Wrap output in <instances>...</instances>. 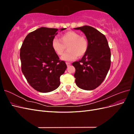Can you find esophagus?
Returning a JSON list of instances; mask_svg holds the SVG:
<instances>
[{"label": "esophagus", "instance_id": "1", "mask_svg": "<svg viewBox=\"0 0 134 134\" xmlns=\"http://www.w3.org/2000/svg\"><path fill=\"white\" fill-rule=\"evenodd\" d=\"M66 65H67V66H69L70 65H71V63H69V62H66Z\"/></svg>", "mask_w": 134, "mask_h": 134}]
</instances>
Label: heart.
Returning a JSON list of instances; mask_svg holds the SVG:
<instances>
[{
	"label": "heart",
	"instance_id": "obj_1",
	"mask_svg": "<svg viewBox=\"0 0 134 134\" xmlns=\"http://www.w3.org/2000/svg\"><path fill=\"white\" fill-rule=\"evenodd\" d=\"M52 49L58 55H62L68 47V50L62 59L71 61L86 53L88 48L87 40L74 31H68L61 36L60 40L54 38L51 42Z\"/></svg>",
	"mask_w": 134,
	"mask_h": 134
}]
</instances>
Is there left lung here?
<instances>
[{"instance_id": "left-lung-1", "label": "left lung", "mask_w": 134, "mask_h": 134, "mask_svg": "<svg viewBox=\"0 0 134 134\" xmlns=\"http://www.w3.org/2000/svg\"><path fill=\"white\" fill-rule=\"evenodd\" d=\"M86 35L88 42L86 53L79 62L72 64L75 68V83L84 90L91 91L101 84L111 66V51L105 36L88 26L75 28Z\"/></svg>"}]
</instances>
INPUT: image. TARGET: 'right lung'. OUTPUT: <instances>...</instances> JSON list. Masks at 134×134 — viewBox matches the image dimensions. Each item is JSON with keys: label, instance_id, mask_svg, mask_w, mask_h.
I'll return each mask as SVG.
<instances>
[{"label": "right lung", "instance_id": "obj_1", "mask_svg": "<svg viewBox=\"0 0 134 134\" xmlns=\"http://www.w3.org/2000/svg\"><path fill=\"white\" fill-rule=\"evenodd\" d=\"M66 28H62L60 31ZM58 29L41 27L28 34L20 49L21 69L35 90L47 93L57 89L60 77L67 68L52 49L51 42Z\"/></svg>", "mask_w": 134, "mask_h": 134}]
</instances>
